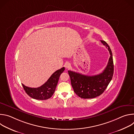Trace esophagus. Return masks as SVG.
<instances>
[{"label": "esophagus", "mask_w": 134, "mask_h": 134, "mask_svg": "<svg viewBox=\"0 0 134 134\" xmlns=\"http://www.w3.org/2000/svg\"><path fill=\"white\" fill-rule=\"evenodd\" d=\"M65 66L66 67V69H69L71 67V64L69 63H66L65 64Z\"/></svg>", "instance_id": "esophagus-1"}]
</instances>
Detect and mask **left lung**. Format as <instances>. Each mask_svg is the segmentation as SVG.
Here are the masks:
<instances>
[{
  "label": "left lung",
  "instance_id": "obj_1",
  "mask_svg": "<svg viewBox=\"0 0 134 134\" xmlns=\"http://www.w3.org/2000/svg\"><path fill=\"white\" fill-rule=\"evenodd\" d=\"M101 42L108 48L110 54L107 66L102 72L94 76H87L68 70L74 91L82 99H92L100 96L112 79L114 66L112 51L105 41L101 40Z\"/></svg>",
  "mask_w": 134,
  "mask_h": 134
}]
</instances>
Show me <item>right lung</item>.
<instances>
[{
  "label": "right lung",
  "instance_id": "1",
  "mask_svg": "<svg viewBox=\"0 0 134 134\" xmlns=\"http://www.w3.org/2000/svg\"><path fill=\"white\" fill-rule=\"evenodd\" d=\"M64 70L65 67H63L55 71L44 84L39 87H29L23 84L22 86L25 92L31 98L40 100H47L54 94L60 76Z\"/></svg>",
  "mask_w": 134,
  "mask_h": 134
}]
</instances>
